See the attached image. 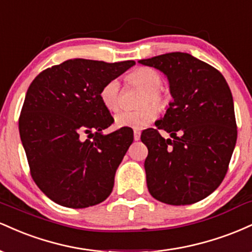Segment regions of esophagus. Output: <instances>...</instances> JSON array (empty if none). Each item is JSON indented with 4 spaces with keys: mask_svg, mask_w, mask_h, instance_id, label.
I'll list each match as a JSON object with an SVG mask.
<instances>
[{
    "mask_svg": "<svg viewBox=\"0 0 252 252\" xmlns=\"http://www.w3.org/2000/svg\"><path fill=\"white\" fill-rule=\"evenodd\" d=\"M140 137H141L140 130H134V138H135V141L140 140Z\"/></svg>",
    "mask_w": 252,
    "mask_h": 252,
    "instance_id": "esophagus-1",
    "label": "esophagus"
}]
</instances>
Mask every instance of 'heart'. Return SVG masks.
Listing matches in <instances>:
<instances>
[{
    "label": "heart",
    "mask_w": 252,
    "mask_h": 252,
    "mask_svg": "<svg viewBox=\"0 0 252 252\" xmlns=\"http://www.w3.org/2000/svg\"><path fill=\"white\" fill-rule=\"evenodd\" d=\"M128 80L130 84L144 91L141 98V105L150 102L161 111L168 108L170 98L166 92L160 90L162 85V77L158 72L149 67L136 68L129 74ZM121 96V85L116 79L110 80L100 90V99L111 111H116L120 108ZM152 106H143L135 111L126 110L118 112L115 116V123L117 126H126L136 130L146 128L156 117V109Z\"/></svg>",
    "instance_id": "heart-1"
}]
</instances>
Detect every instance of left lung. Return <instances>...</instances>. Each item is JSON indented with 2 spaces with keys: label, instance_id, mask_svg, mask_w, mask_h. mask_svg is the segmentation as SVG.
<instances>
[{
  "label": "left lung",
  "instance_id": "left-lung-1",
  "mask_svg": "<svg viewBox=\"0 0 252 252\" xmlns=\"http://www.w3.org/2000/svg\"><path fill=\"white\" fill-rule=\"evenodd\" d=\"M138 63L162 72L174 99L155 122L156 129L141 135L148 148L144 169L149 193L176 206L200 201L221 184L236 146L230 88L220 72L189 53L173 52ZM158 129L172 138L163 139Z\"/></svg>",
  "mask_w": 252,
  "mask_h": 252
}]
</instances>
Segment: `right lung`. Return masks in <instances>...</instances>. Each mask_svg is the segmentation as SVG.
<instances>
[{"instance_id":"right-lung-1","label":"right lung","mask_w":252,"mask_h":252,"mask_svg":"<svg viewBox=\"0 0 252 252\" xmlns=\"http://www.w3.org/2000/svg\"><path fill=\"white\" fill-rule=\"evenodd\" d=\"M134 65L70 59L32 82L19 118L20 137L32 178L51 200L85 209L112 192L134 134L128 128L102 134L114 118L100 90Z\"/></svg>"}]
</instances>
